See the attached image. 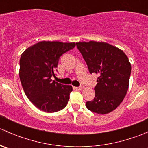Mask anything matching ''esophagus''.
Returning a JSON list of instances; mask_svg holds the SVG:
<instances>
[{
	"instance_id": "1",
	"label": "esophagus",
	"mask_w": 148,
	"mask_h": 148,
	"mask_svg": "<svg viewBox=\"0 0 148 148\" xmlns=\"http://www.w3.org/2000/svg\"><path fill=\"white\" fill-rule=\"evenodd\" d=\"M83 86H77V87H74V89H77V90H82L83 89Z\"/></svg>"
}]
</instances>
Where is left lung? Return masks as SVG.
Masks as SVG:
<instances>
[{
  "instance_id": "1",
  "label": "left lung",
  "mask_w": 148,
  "mask_h": 148,
  "mask_svg": "<svg viewBox=\"0 0 148 148\" xmlns=\"http://www.w3.org/2000/svg\"><path fill=\"white\" fill-rule=\"evenodd\" d=\"M90 74H99L93 100L86 102L88 110L104 114L115 110L123 101L129 87L131 64L120 49L105 42H78Z\"/></svg>"
}]
</instances>
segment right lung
Here are the masks:
<instances>
[{"label":"right lung","instance_id":"right-lung-1","mask_svg":"<svg viewBox=\"0 0 148 148\" xmlns=\"http://www.w3.org/2000/svg\"><path fill=\"white\" fill-rule=\"evenodd\" d=\"M74 47V42L40 41L21 54V82L28 99L38 110L51 113L66 106L72 86L52 81L51 77H56L60 56Z\"/></svg>","mask_w":148,"mask_h":148}]
</instances>
